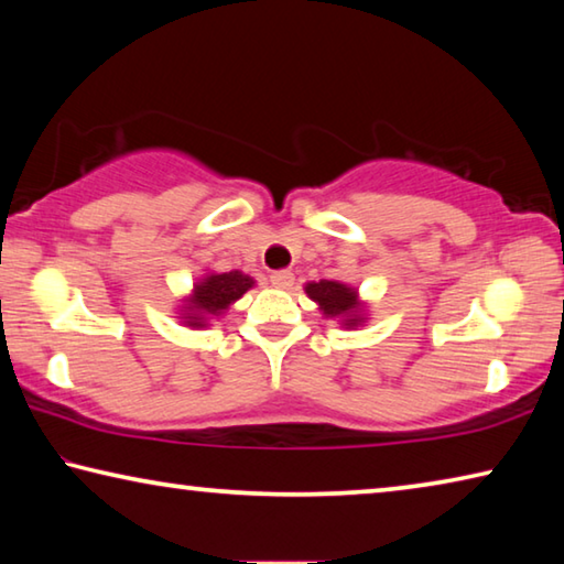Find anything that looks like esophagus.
<instances>
[{
  "mask_svg": "<svg viewBox=\"0 0 564 564\" xmlns=\"http://www.w3.org/2000/svg\"><path fill=\"white\" fill-rule=\"evenodd\" d=\"M271 283L275 285V289H291L293 285V273L291 271H273L271 273Z\"/></svg>",
  "mask_w": 564,
  "mask_h": 564,
  "instance_id": "esophagus-1",
  "label": "esophagus"
}]
</instances>
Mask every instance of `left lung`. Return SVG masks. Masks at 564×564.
<instances>
[{"mask_svg":"<svg viewBox=\"0 0 564 564\" xmlns=\"http://www.w3.org/2000/svg\"><path fill=\"white\" fill-rule=\"evenodd\" d=\"M308 299L321 305V311L330 318H343V326H358L360 318V303L358 295L346 283L338 281H318L305 285Z\"/></svg>","mask_w":564,"mask_h":564,"instance_id":"8db88e82","label":"left lung"}]
</instances>
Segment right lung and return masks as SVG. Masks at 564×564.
Segmentation results:
<instances>
[{"instance_id":"add662e5","label":"right lung","mask_w":564,"mask_h":564,"mask_svg":"<svg viewBox=\"0 0 564 564\" xmlns=\"http://www.w3.org/2000/svg\"><path fill=\"white\" fill-rule=\"evenodd\" d=\"M253 279L241 271L212 273L202 283L194 285V295L186 303L184 323L194 328H204L208 316H221L234 301L251 289Z\"/></svg>"}]
</instances>
